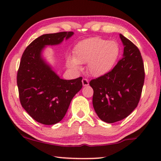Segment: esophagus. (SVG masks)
Segmentation results:
<instances>
[{
  "instance_id": "34e87169",
  "label": "esophagus",
  "mask_w": 161,
  "mask_h": 161,
  "mask_svg": "<svg viewBox=\"0 0 161 161\" xmlns=\"http://www.w3.org/2000/svg\"><path fill=\"white\" fill-rule=\"evenodd\" d=\"M81 81H82V85H83L84 87H85V86L89 85V81L87 80V79L84 78Z\"/></svg>"
}]
</instances>
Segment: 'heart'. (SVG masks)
<instances>
[{"label": "heart", "instance_id": "obj_1", "mask_svg": "<svg viewBox=\"0 0 161 161\" xmlns=\"http://www.w3.org/2000/svg\"><path fill=\"white\" fill-rule=\"evenodd\" d=\"M120 53L119 44L115 40L89 38L74 47V57L68 58V64L76 70L80 69V64H88L89 73L92 76H100L112 70Z\"/></svg>", "mask_w": 161, "mask_h": 161}]
</instances>
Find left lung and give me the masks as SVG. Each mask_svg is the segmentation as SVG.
<instances>
[{"label": "left lung", "mask_w": 161, "mask_h": 161, "mask_svg": "<svg viewBox=\"0 0 161 161\" xmlns=\"http://www.w3.org/2000/svg\"><path fill=\"white\" fill-rule=\"evenodd\" d=\"M123 58L108 73L90 81L92 105L98 117L106 123L126 118L140 101L145 80L141 53L132 42L120 34Z\"/></svg>", "instance_id": "1"}]
</instances>
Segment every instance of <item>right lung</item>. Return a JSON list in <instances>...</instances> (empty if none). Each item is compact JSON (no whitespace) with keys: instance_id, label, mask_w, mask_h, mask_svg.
<instances>
[{"instance_id":"add662e5","label":"right lung","mask_w":161,"mask_h":161,"mask_svg":"<svg viewBox=\"0 0 161 161\" xmlns=\"http://www.w3.org/2000/svg\"><path fill=\"white\" fill-rule=\"evenodd\" d=\"M73 32L40 36L27 47L17 72V86L21 106L36 121L53 125L61 121L74 96L82 87V77L62 80L42 57L46 45L68 40Z\"/></svg>"}]
</instances>
